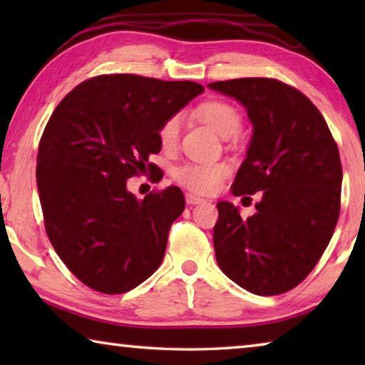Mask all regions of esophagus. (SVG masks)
I'll use <instances>...</instances> for the list:
<instances>
[{
    "instance_id": "esophagus-1",
    "label": "esophagus",
    "mask_w": 365,
    "mask_h": 365,
    "mask_svg": "<svg viewBox=\"0 0 365 365\" xmlns=\"http://www.w3.org/2000/svg\"><path fill=\"white\" fill-rule=\"evenodd\" d=\"M185 200H187V202L188 205H202V202H206V200H202V197H200V196H196V195H193V193H187L185 195Z\"/></svg>"
}]
</instances>
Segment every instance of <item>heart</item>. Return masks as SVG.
Returning <instances> with one entry per match:
<instances>
[{"mask_svg": "<svg viewBox=\"0 0 365 365\" xmlns=\"http://www.w3.org/2000/svg\"><path fill=\"white\" fill-rule=\"evenodd\" d=\"M197 114L220 137L228 138L237 135L242 128V115L232 104L225 101H207L201 104ZM182 117L170 115L159 128V141L164 148H174L180 137ZM230 174L227 163H187L175 169L174 178L195 193L209 195L220 187L224 178Z\"/></svg>", "mask_w": 365, "mask_h": 365, "instance_id": "1", "label": "heart"}]
</instances>
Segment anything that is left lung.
I'll return each mask as SVG.
<instances>
[{"label":"left lung","mask_w":365,"mask_h":365,"mask_svg":"<svg viewBox=\"0 0 365 365\" xmlns=\"http://www.w3.org/2000/svg\"><path fill=\"white\" fill-rule=\"evenodd\" d=\"M207 86L242 104L252 125L232 193L262 191L248 219L233 202H217L215 259L250 293H285L306 279L335 232L343 182L338 146L319 109L293 86L256 77Z\"/></svg>","instance_id":"obj_1"}]
</instances>
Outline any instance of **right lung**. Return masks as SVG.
Returning <instances> with one entry per match:
<instances>
[{"label": "right lung", "mask_w": 365, "mask_h": 365, "mask_svg": "<svg viewBox=\"0 0 365 365\" xmlns=\"http://www.w3.org/2000/svg\"><path fill=\"white\" fill-rule=\"evenodd\" d=\"M202 91L195 82L100 76L77 85L49 117L36 156L43 217L61 261L86 287L130 292L163 262L185 209L182 190L137 200L127 180L160 151V125Z\"/></svg>", "instance_id": "obj_1"}]
</instances>
